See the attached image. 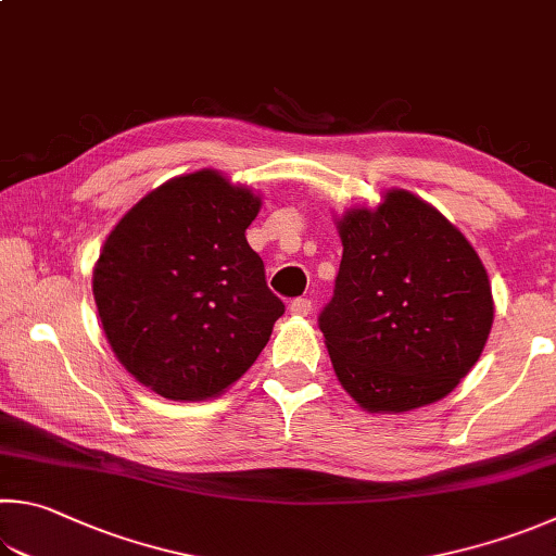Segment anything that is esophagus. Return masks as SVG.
<instances>
[{"instance_id": "obj_1", "label": "esophagus", "mask_w": 556, "mask_h": 556, "mask_svg": "<svg viewBox=\"0 0 556 556\" xmlns=\"http://www.w3.org/2000/svg\"><path fill=\"white\" fill-rule=\"evenodd\" d=\"M289 308H291V313H296V316H308L313 304H311V299H306V296H296V299H291Z\"/></svg>"}]
</instances>
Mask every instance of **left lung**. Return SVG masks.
Wrapping results in <instances>:
<instances>
[{"label": "left lung", "mask_w": 556, "mask_h": 556, "mask_svg": "<svg viewBox=\"0 0 556 556\" xmlns=\"http://www.w3.org/2000/svg\"><path fill=\"white\" fill-rule=\"evenodd\" d=\"M342 260L318 313L332 367L362 408L438 401L477 365L493 323L491 285L457 228L393 189L340 220Z\"/></svg>", "instance_id": "1"}]
</instances>
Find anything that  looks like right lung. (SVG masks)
<instances>
[{"label":"right lung","instance_id":"right-lung-1","mask_svg":"<svg viewBox=\"0 0 556 556\" xmlns=\"http://www.w3.org/2000/svg\"><path fill=\"white\" fill-rule=\"evenodd\" d=\"M260 199L201 169L150 191L106 238L94 301L111 350L140 383L201 401L243 377L285 301L245 228Z\"/></svg>","mask_w":556,"mask_h":556}]
</instances>
